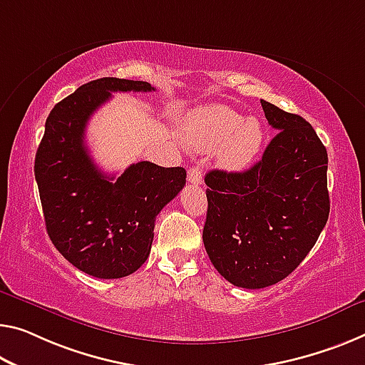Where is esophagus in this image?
I'll list each match as a JSON object with an SVG mask.
<instances>
[{
    "label": "esophagus",
    "mask_w": 365,
    "mask_h": 365,
    "mask_svg": "<svg viewBox=\"0 0 365 365\" xmlns=\"http://www.w3.org/2000/svg\"><path fill=\"white\" fill-rule=\"evenodd\" d=\"M187 181L190 184H194V186H199V184H202V168L200 166L195 165L192 168H189Z\"/></svg>",
    "instance_id": "1"
}]
</instances>
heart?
Instances as JSON below:
<instances>
[{"label":"heart","mask_w":365,"mask_h":365,"mask_svg":"<svg viewBox=\"0 0 365 365\" xmlns=\"http://www.w3.org/2000/svg\"><path fill=\"white\" fill-rule=\"evenodd\" d=\"M182 137L190 148L214 151L230 171H243L264 143V128L256 117H245L227 106H207L190 112L182 125Z\"/></svg>","instance_id":"b5f03b06"}]
</instances>
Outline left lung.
Here are the masks:
<instances>
[{
  "label": "left lung",
  "instance_id": "obj_1",
  "mask_svg": "<svg viewBox=\"0 0 365 365\" xmlns=\"http://www.w3.org/2000/svg\"><path fill=\"white\" fill-rule=\"evenodd\" d=\"M277 135L243 173L205 175L204 246L230 284L264 289L289 276L329 215L328 153L304 117L261 99Z\"/></svg>",
  "mask_w": 365,
  "mask_h": 365
}]
</instances>
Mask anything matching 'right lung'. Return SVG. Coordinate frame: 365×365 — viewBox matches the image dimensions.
<instances>
[{"mask_svg": "<svg viewBox=\"0 0 365 365\" xmlns=\"http://www.w3.org/2000/svg\"><path fill=\"white\" fill-rule=\"evenodd\" d=\"M115 91H155L147 81L99 78L50 110L34 175L47 233L61 256L98 279L130 276L147 261L155 218L186 184V170L150 161L108 176L89 156V117Z\"/></svg>", "mask_w": 365, "mask_h": 365, "instance_id": "right-lung-1", "label": "right lung"}]
</instances>
